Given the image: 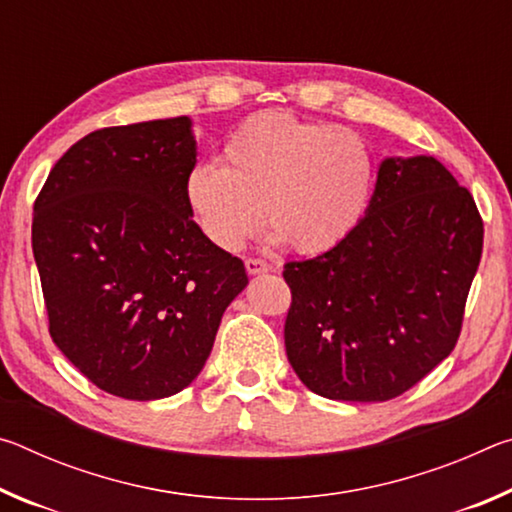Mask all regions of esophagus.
Wrapping results in <instances>:
<instances>
[{"instance_id":"1","label":"esophagus","mask_w":512,"mask_h":512,"mask_svg":"<svg viewBox=\"0 0 512 512\" xmlns=\"http://www.w3.org/2000/svg\"><path fill=\"white\" fill-rule=\"evenodd\" d=\"M246 271L248 275H259V273H271L273 266L266 262V259H257V257H250L246 259Z\"/></svg>"}]
</instances>
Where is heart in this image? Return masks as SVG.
Instances as JSON below:
<instances>
[{"mask_svg": "<svg viewBox=\"0 0 512 512\" xmlns=\"http://www.w3.org/2000/svg\"><path fill=\"white\" fill-rule=\"evenodd\" d=\"M221 167L196 164L185 201L203 235L239 250L262 225L305 255L343 244L368 212L375 162L357 133L266 110L228 135Z\"/></svg>", "mask_w": 512, "mask_h": 512, "instance_id": "1", "label": "heart"}]
</instances>
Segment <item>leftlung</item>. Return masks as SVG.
<instances>
[{
	"label": "left lung",
	"instance_id": "8db88e82",
	"mask_svg": "<svg viewBox=\"0 0 512 512\" xmlns=\"http://www.w3.org/2000/svg\"><path fill=\"white\" fill-rule=\"evenodd\" d=\"M483 250L474 198L431 155L384 158L368 212L332 250L284 266V345L311 393L386 402L449 357Z\"/></svg>",
	"mask_w": 512,
	"mask_h": 512
}]
</instances>
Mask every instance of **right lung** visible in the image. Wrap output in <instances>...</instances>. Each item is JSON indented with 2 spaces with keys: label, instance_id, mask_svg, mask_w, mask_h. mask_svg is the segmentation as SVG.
Listing matches in <instances>:
<instances>
[{
  "label": "right lung",
  "instance_id": "right-lung-1",
  "mask_svg": "<svg viewBox=\"0 0 512 512\" xmlns=\"http://www.w3.org/2000/svg\"><path fill=\"white\" fill-rule=\"evenodd\" d=\"M196 155L189 117L101 128L54 164L33 205L51 339L124 400L192 384L248 284L244 262L192 221L185 178Z\"/></svg>",
  "mask_w": 512,
  "mask_h": 512
}]
</instances>
